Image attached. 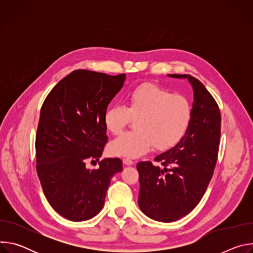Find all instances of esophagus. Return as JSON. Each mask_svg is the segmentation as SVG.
<instances>
[{
    "label": "esophagus",
    "mask_w": 253,
    "mask_h": 253,
    "mask_svg": "<svg viewBox=\"0 0 253 253\" xmlns=\"http://www.w3.org/2000/svg\"><path fill=\"white\" fill-rule=\"evenodd\" d=\"M123 163H124L125 165H128V166L134 164L133 160H131V159H129V158H124V159H123Z\"/></svg>",
    "instance_id": "esophagus-1"
}]
</instances>
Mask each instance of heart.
Segmentation results:
<instances>
[{"label":"heart","instance_id":"heart-1","mask_svg":"<svg viewBox=\"0 0 253 253\" xmlns=\"http://www.w3.org/2000/svg\"><path fill=\"white\" fill-rule=\"evenodd\" d=\"M130 116L137 119L134 132L123 133L109 146L111 154L135 158L153 146L166 150L187 133L193 116L190 100L152 84H143L126 96L125 106L114 105L104 114V125L112 134H119Z\"/></svg>","mask_w":253,"mask_h":253}]
</instances>
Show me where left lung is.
<instances>
[{
	"instance_id": "8db88e82",
	"label": "left lung",
	"mask_w": 253,
	"mask_h": 253,
	"mask_svg": "<svg viewBox=\"0 0 253 253\" xmlns=\"http://www.w3.org/2000/svg\"><path fill=\"white\" fill-rule=\"evenodd\" d=\"M193 89V116L186 135L154 161L137 164L140 191L138 205L148 217L172 222L199 203L213 175L220 142L221 116L217 103L196 78L183 74ZM163 166L161 167V165Z\"/></svg>"
}]
</instances>
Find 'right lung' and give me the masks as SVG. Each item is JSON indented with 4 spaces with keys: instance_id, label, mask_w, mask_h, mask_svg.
<instances>
[{
    "instance_id": "add662e5",
    "label": "right lung",
    "mask_w": 253,
    "mask_h": 253,
    "mask_svg": "<svg viewBox=\"0 0 253 253\" xmlns=\"http://www.w3.org/2000/svg\"><path fill=\"white\" fill-rule=\"evenodd\" d=\"M125 79V74L73 71L52 89L41 108L37 173L50 205L71 221L97 215L111 178L123 170L119 158L104 159L94 170L86 163L102 155L108 142L104 114Z\"/></svg>"
}]
</instances>
